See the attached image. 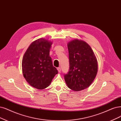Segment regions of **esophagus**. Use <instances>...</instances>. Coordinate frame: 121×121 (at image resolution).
<instances>
[{"mask_svg":"<svg viewBox=\"0 0 121 121\" xmlns=\"http://www.w3.org/2000/svg\"><path fill=\"white\" fill-rule=\"evenodd\" d=\"M57 70L58 71V72H61V68L60 67H58L57 68Z\"/></svg>","mask_w":121,"mask_h":121,"instance_id":"esophagus-1","label":"esophagus"}]
</instances>
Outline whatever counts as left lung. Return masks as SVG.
Returning <instances> with one entry per match:
<instances>
[{
	"instance_id": "1",
	"label": "left lung",
	"mask_w": 121,
	"mask_h": 121,
	"mask_svg": "<svg viewBox=\"0 0 121 121\" xmlns=\"http://www.w3.org/2000/svg\"><path fill=\"white\" fill-rule=\"evenodd\" d=\"M69 69L64 74L65 82L71 90L79 91L90 86L98 71L96 57L89 45L75 39L68 44Z\"/></svg>"
}]
</instances>
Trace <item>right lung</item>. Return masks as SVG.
Returning a JSON list of instances; mask_svg holds the SVG:
<instances>
[{"mask_svg":"<svg viewBox=\"0 0 121 121\" xmlns=\"http://www.w3.org/2000/svg\"><path fill=\"white\" fill-rule=\"evenodd\" d=\"M52 44L44 38L35 40L30 45L22 59L24 77L30 85L39 90L48 87L58 73L49 56Z\"/></svg>","mask_w":121,"mask_h":121,"instance_id":"obj_1","label":"right lung"}]
</instances>
